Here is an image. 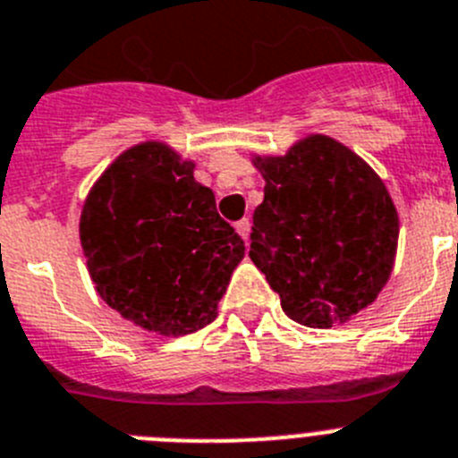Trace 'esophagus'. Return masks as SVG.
<instances>
[{
    "label": "esophagus",
    "mask_w": 458,
    "mask_h": 458,
    "mask_svg": "<svg viewBox=\"0 0 458 458\" xmlns=\"http://www.w3.org/2000/svg\"><path fill=\"white\" fill-rule=\"evenodd\" d=\"M234 230L240 233L242 240L249 242V234H251V221H249V218H242V221H237V224H234Z\"/></svg>",
    "instance_id": "esophagus-1"
}]
</instances>
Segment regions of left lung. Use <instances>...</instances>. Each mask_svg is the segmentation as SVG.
<instances>
[{
    "mask_svg": "<svg viewBox=\"0 0 458 458\" xmlns=\"http://www.w3.org/2000/svg\"><path fill=\"white\" fill-rule=\"evenodd\" d=\"M265 200L251 256L285 316L345 325L376 301L394 269L399 212L380 174L344 142L309 133L281 157L253 154Z\"/></svg>",
    "mask_w": 458,
    "mask_h": 458,
    "instance_id": "8db88e82",
    "label": "left lung"
}]
</instances>
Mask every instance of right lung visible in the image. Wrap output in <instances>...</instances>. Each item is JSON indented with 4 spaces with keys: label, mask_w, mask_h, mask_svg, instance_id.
<instances>
[{
    "label": "right lung",
    "mask_w": 458,
    "mask_h": 458,
    "mask_svg": "<svg viewBox=\"0 0 458 458\" xmlns=\"http://www.w3.org/2000/svg\"><path fill=\"white\" fill-rule=\"evenodd\" d=\"M193 170L168 142H138L103 170L81 212L82 253L101 300L158 336L212 323L246 251Z\"/></svg>",
    "instance_id": "obj_1"
}]
</instances>
